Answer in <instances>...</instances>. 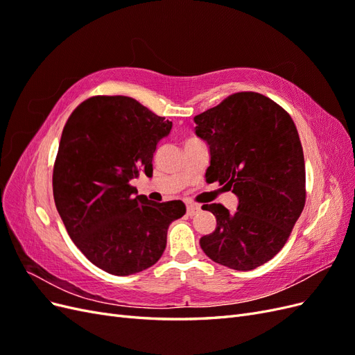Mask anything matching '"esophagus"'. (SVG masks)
Segmentation results:
<instances>
[{
  "instance_id": "34e87169",
  "label": "esophagus",
  "mask_w": 355,
  "mask_h": 355,
  "mask_svg": "<svg viewBox=\"0 0 355 355\" xmlns=\"http://www.w3.org/2000/svg\"><path fill=\"white\" fill-rule=\"evenodd\" d=\"M200 210H201V207L198 206V204H188L187 206L188 216H194V214H197Z\"/></svg>"
}]
</instances>
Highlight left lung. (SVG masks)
I'll return each instance as SVG.
<instances>
[{"mask_svg": "<svg viewBox=\"0 0 355 355\" xmlns=\"http://www.w3.org/2000/svg\"><path fill=\"white\" fill-rule=\"evenodd\" d=\"M206 141V180L239 198L237 211L204 204L216 230L200 239L213 262L250 271L283 249L305 206V161L296 125L280 105L254 92L228 96L194 116Z\"/></svg>", "mask_w": 355, "mask_h": 355, "instance_id": "8db88e82", "label": "left lung"}]
</instances>
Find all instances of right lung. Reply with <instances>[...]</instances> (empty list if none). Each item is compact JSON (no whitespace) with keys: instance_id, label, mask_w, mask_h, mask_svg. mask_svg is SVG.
Returning <instances> with one entry per match:
<instances>
[{"instance_id":"add662e5","label":"right lung","mask_w":355,"mask_h":355,"mask_svg":"<svg viewBox=\"0 0 355 355\" xmlns=\"http://www.w3.org/2000/svg\"><path fill=\"white\" fill-rule=\"evenodd\" d=\"M164 120L127 96H94L63 127L53 168V197L71 240L101 270L132 275L157 263L168 225L187 211L180 200L155 202L130 182L153 175Z\"/></svg>"}]
</instances>
